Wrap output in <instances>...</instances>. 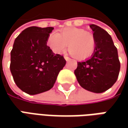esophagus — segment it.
Returning a JSON list of instances; mask_svg holds the SVG:
<instances>
[{
	"mask_svg": "<svg viewBox=\"0 0 128 128\" xmlns=\"http://www.w3.org/2000/svg\"><path fill=\"white\" fill-rule=\"evenodd\" d=\"M64 58H65V60H66V61H69V60H71L69 57H68V56H64Z\"/></svg>",
	"mask_w": 128,
	"mask_h": 128,
	"instance_id": "1",
	"label": "esophagus"
}]
</instances>
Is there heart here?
I'll return each instance as SVG.
<instances>
[{
  "label": "heart",
  "mask_w": 128,
  "mask_h": 128,
  "mask_svg": "<svg viewBox=\"0 0 128 128\" xmlns=\"http://www.w3.org/2000/svg\"><path fill=\"white\" fill-rule=\"evenodd\" d=\"M47 42L52 51L56 54L64 51L68 45L69 53L79 60L89 58L96 48V39L92 34L75 27L66 28L59 33L51 32Z\"/></svg>",
  "instance_id": "b5f03b06"
}]
</instances>
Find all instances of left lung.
<instances>
[{"instance_id": "8db88e82", "label": "left lung", "mask_w": 128, "mask_h": 128, "mask_svg": "<svg viewBox=\"0 0 128 128\" xmlns=\"http://www.w3.org/2000/svg\"><path fill=\"white\" fill-rule=\"evenodd\" d=\"M90 27L96 39V48L90 58L78 62L74 73L84 89L100 93L115 84L120 69L118 50L111 36L100 27L92 24Z\"/></svg>"}]
</instances>
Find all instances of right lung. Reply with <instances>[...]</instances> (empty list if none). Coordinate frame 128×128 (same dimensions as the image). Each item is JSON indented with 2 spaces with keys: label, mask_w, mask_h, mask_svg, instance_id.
Returning a JSON list of instances; mask_svg holds the SVG:
<instances>
[{
  "label": "right lung",
  "mask_w": 128,
  "mask_h": 128,
  "mask_svg": "<svg viewBox=\"0 0 128 128\" xmlns=\"http://www.w3.org/2000/svg\"><path fill=\"white\" fill-rule=\"evenodd\" d=\"M52 27H29L18 36L10 52V69L16 86L29 95L50 90L66 60L47 40Z\"/></svg>",
  "instance_id": "right-lung-1"
}]
</instances>
